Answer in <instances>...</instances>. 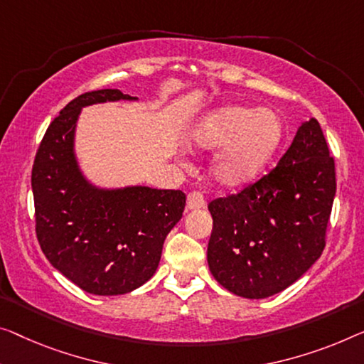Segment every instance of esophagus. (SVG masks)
<instances>
[{
  "instance_id": "34e87169",
  "label": "esophagus",
  "mask_w": 364,
  "mask_h": 364,
  "mask_svg": "<svg viewBox=\"0 0 364 364\" xmlns=\"http://www.w3.org/2000/svg\"><path fill=\"white\" fill-rule=\"evenodd\" d=\"M204 198L200 196L199 193H189L188 194V200H186V208L189 210H194V209H203L204 208Z\"/></svg>"
}]
</instances>
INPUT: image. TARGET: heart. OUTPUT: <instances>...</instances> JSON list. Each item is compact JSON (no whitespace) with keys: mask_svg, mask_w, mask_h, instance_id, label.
<instances>
[{"mask_svg":"<svg viewBox=\"0 0 364 364\" xmlns=\"http://www.w3.org/2000/svg\"><path fill=\"white\" fill-rule=\"evenodd\" d=\"M283 137L278 111L227 105L200 117L188 140L198 150H220L210 164V178L217 186L234 189L252 183L264 170Z\"/></svg>","mask_w":364,"mask_h":364,"instance_id":"1","label":"heart"}]
</instances>
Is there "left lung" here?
I'll return each instance as SVG.
<instances>
[{
  "instance_id": "1",
  "label": "left lung",
  "mask_w": 364,
  "mask_h": 364,
  "mask_svg": "<svg viewBox=\"0 0 364 364\" xmlns=\"http://www.w3.org/2000/svg\"><path fill=\"white\" fill-rule=\"evenodd\" d=\"M335 191V161L311 117L269 175L209 203L208 263L217 283L247 299L296 283L323 252Z\"/></svg>"
}]
</instances>
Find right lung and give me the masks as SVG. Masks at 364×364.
Wrapping results in <instances>:
<instances>
[{"mask_svg": "<svg viewBox=\"0 0 364 364\" xmlns=\"http://www.w3.org/2000/svg\"><path fill=\"white\" fill-rule=\"evenodd\" d=\"M139 101L119 90L85 93L60 111L32 166L36 232L52 267L96 296H121L155 274L186 194L142 184L101 186L81 170L77 127L83 107Z\"/></svg>", "mask_w": 364, "mask_h": 364, "instance_id": "1", "label": "right lung"}]
</instances>
